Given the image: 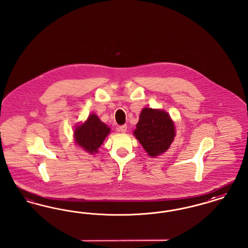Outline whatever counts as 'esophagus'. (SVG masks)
I'll return each mask as SVG.
<instances>
[{
    "instance_id": "obj_1",
    "label": "esophagus",
    "mask_w": 248,
    "mask_h": 248,
    "mask_svg": "<svg viewBox=\"0 0 248 248\" xmlns=\"http://www.w3.org/2000/svg\"><path fill=\"white\" fill-rule=\"evenodd\" d=\"M126 130H127V126H126V124L121 125V126H119L118 127V131L119 132H121V133H125V132H126Z\"/></svg>"
}]
</instances>
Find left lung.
Returning a JSON list of instances; mask_svg holds the SVG:
<instances>
[{
	"label": "left lung",
	"instance_id": "left-lung-1",
	"mask_svg": "<svg viewBox=\"0 0 248 248\" xmlns=\"http://www.w3.org/2000/svg\"><path fill=\"white\" fill-rule=\"evenodd\" d=\"M134 135L148 154L155 157L169 149L175 138V125L164 110L145 108Z\"/></svg>",
	"mask_w": 248,
	"mask_h": 248
}]
</instances>
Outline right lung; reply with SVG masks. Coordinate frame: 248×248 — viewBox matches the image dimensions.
Instances as JSON below:
<instances>
[{"instance_id":"obj_1","label":"right lung","mask_w":248,"mask_h":248,"mask_svg":"<svg viewBox=\"0 0 248 248\" xmlns=\"http://www.w3.org/2000/svg\"><path fill=\"white\" fill-rule=\"evenodd\" d=\"M110 132L95 114H91L87 121L74 130L76 143L89 154L97 153V149Z\"/></svg>"}]
</instances>
